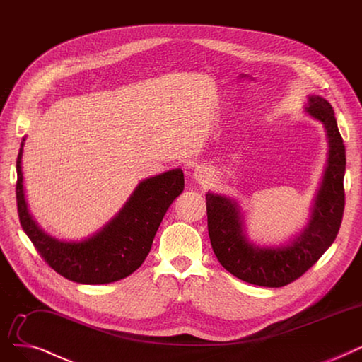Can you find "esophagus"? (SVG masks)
<instances>
[{
  "label": "esophagus",
  "mask_w": 362,
  "mask_h": 362,
  "mask_svg": "<svg viewBox=\"0 0 362 362\" xmlns=\"http://www.w3.org/2000/svg\"><path fill=\"white\" fill-rule=\"evenodd\" d=\"M211 178H212V174H211L209 168H206V166L200 165V166H197V168L194 169V180H196L197 182L206 184V182L211 181Z\"/></svg>",
  "instance_id": "1"
}]
</instances>
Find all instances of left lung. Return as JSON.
Masks as SVG:
<instances>
[{
	"mask_svg": "<svg viewBox=\"0 0 362 362\" xmlns=\"http://www.w3.org/2000/svg\"><path fill=\"white\" fill-rule=\"evenodd\" d=\"M306 112L322 122L327 129L330 144L329 165L311 221L291 245L281 247L252 245L243 233L238 204L226 196L206 194L208 231L218 261L234 277L255 286L283 287L298 280L333 245L340 228L345 209V144L329 101L311 95Z\"/></svg>",
	"mask_w": 362,
	"mask_h": 362,
	"instance_id": "obj_1",
	"label": "left lung"
}]
</instances>
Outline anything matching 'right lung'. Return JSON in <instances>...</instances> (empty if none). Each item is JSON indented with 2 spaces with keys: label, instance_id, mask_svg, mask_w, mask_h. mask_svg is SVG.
<instances>
[{
  "label": "right lung",
  "instance_id": "obj_1",
  "mask_svg": "<svg viewBox=\"0 0 362 362\" xmlns=\"http://www.w3.org/2000/svg\"><path fill=\"white\" fill-rule=\"evenodd\" d=\"M23 141L16 162L17 212L42 259L62 277L81 284L113 283L139 269L168 208L184 190L182 170L172 169L140 182L122 211L95 235L82 242H60L45 234L29 214L21 165Z\"/></svg>",
  "mask_w": 362,
  "mask_h": 362
}]
</instances>
